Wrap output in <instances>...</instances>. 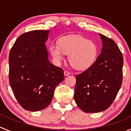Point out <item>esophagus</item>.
I'll return each instance as SVG.
<instances>
[{"instance_id": "obj_1", "label": "esophagus", "mask_w": 131, "mask_h": 131, "mask_svg": "<svg viewBox=\"0 0 131 131\" xmlns=\"http://www.w3.org/2000/svg\"><path fill=\"white\" fill-rule=\"evenodd\" d=\"M64 74L65 76H68V75H69L70 74V72H68V71H67V70H64Z\"/></svg>"}]
</instances>
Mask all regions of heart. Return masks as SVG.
<instances>
[{"instance_id":"heart-1","label":"heart","mask_w":131,"mask_h":131,"mask_svg":"<svg viewBox=\"0 0 131 131\" xmlns=\"http://www.w3.org/2000/svg\"><path fill=\"white\" fill-rule=\"evenodd\" d=\"M49 51L58 63L64 59V55L69 54V62L77 69H84L90 67L97 56L96 44L80 35L62 37L59 43H51Z\"/></svg>"}]
</instances>
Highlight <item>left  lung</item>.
I'll use <instances>...</instances> for the list:
<instances>
[{
  "label": "left lung",
  "mask_w": 131,
  "mask_h": 131,
  "mask_svg": "<svg viewBox=\"0 0 131 131\" xmlns=\"http://www.w3.org/2000/svg\"><path fill=\"white\" fill-rule=\"evenodd\" d=\"M103 46L100 54L88 69L76 75L74 99L86 113L109 108L122 85V54L112 39L100 34Z\"/></svg>",
  "instance_id": "8db88e82"
}]
</instances>
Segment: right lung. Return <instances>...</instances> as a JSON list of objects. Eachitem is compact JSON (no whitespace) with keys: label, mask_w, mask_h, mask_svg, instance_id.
<instances>
[{"label":"right lung","mask_w":131,"mask_h":131,"mask_svg":"<svg viewBox=\"0 0 131 131\" xmlns=\"http://www.w3.org/2000/svg\"><path fill=\"white\" fill-rule=\"evenodd\" d=\"M49 30H34L18 37L9 56V84L25 110L40 111L51 103L64 72L51 64L45 42Z\"/></svg>","instance_id":"right-lung-1"}]
</instances>
